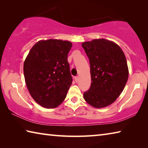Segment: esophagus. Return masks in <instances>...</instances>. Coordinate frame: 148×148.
I'll return each mask as SVG.
<instances>
[{"mask_svg":"<svg viewBox=\"0 0 148 148\" xmlns=\"http://www.w3.org/2000/svg\"><path fill=\"white\" fill-rule=\"evenodd\" d=\"M74 79H75V81L76 82H78V81H79V77H75Z\"/></svg>","mask_w":148,"mask_h":148,"instance_id":"esophagus-1","label":"esophagus"}]
</instances>
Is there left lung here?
I'll return each mask as SVG.
<instances>
[{"instance_id": "1", "label": "left lung", "mask_w": 148, "mask_h": 148, "mask_svg": "<svg viewBox=\"0 0 148 148\" xmlns=\"http://www.w3.org/2000/svg\"><path fill=\"white\" fill-rule=\"evenodd\" d=\"M82 47L89 58L92 79L84 100L95 108L107 107L120 96L127 81L125 54L118 45L105 39L85 41Z\"/></svg>"}]
</instances>
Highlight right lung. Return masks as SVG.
Listing matches in <instances>:
<instances>
[{"label":"right lung","instance_id":"right-lung-1","mask_svg":"<svg viewBox=\"0 0 148 148\" xmlns=\"http://www.w3.org/2000/svg\"><path fill=\"white\" fill-rule=\"evenodd\" d=\"M72 43L49 39L34 44L24 62L27 88L35 101L53 108L64 101L72 84L67 56Z\"/></svg>","mask_w":148,"mask_h":148}]
</instances>
